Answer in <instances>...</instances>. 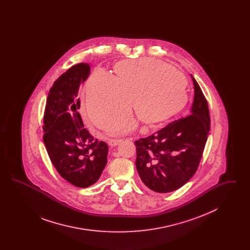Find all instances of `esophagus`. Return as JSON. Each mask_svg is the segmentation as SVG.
<instances>
[{
  "mask_svg": "<svg viewBox=\"0 0 250 250\" xmlns=\"http://www.w3.org/2000/svg\"><path fill=\"white\" fill-rule=\"evenodd\" d=\"M121 142H122L121 140H109V141L107 142V143H108V145H109L110 147H115V146H117Z\"/></svg>",
  "mask_w": 250,
  "mask_h": 250,
  "instance_id": "obj_1",
  "label": "esophagus"
}]
</instances>
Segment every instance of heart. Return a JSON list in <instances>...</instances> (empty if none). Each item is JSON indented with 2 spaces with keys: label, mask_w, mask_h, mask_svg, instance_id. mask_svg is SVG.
<instances>
[{
  "label": "heart",
  "mask_w": 250,
  "mask_h": 250,
  "mask_svg": "<svg viewBox=\"0 0 250 250\" xmlns=\"http://www.w3.org/2000/svg\"><path fill=\"white\" fill-rule=\"evenodd\" d=\"M115 76L96 70L85 86L86 107L99 127L125 116L130 104L137 116L147 125H158L173 118L188 103L187 79L165 62L152 58L120 61ZM136 122L120 119L108 125L109 135L133 130Z\"/></svg>",
  "instance_id": "heart-1"
}]
</instances>
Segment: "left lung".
Here are the masks:
<instances>
[{
  "label": "left lung",
  "instance_id": "obj_1",
  "mask_svg": "<svg viewBox=\"0 0 250 250\" xmlns=\"http://www.w3.org/2000/svg\"><path fill=\"white\" fill-rule=\"evenodd\" d=\"M194 98L188 116L168 124L153 135L135 142L136 167L151 190L168 193L187 184L195 174L210 131L208 104L191 75Z\"/></svg>",
  "mask_w": 250,
  "mask_h": 250
}]
</instances>
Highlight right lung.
Wrapping results in <instances>:
<instances>
[{
  "instance_id": "right-lung-1",
  "label": "right lung",
  "mask_w": 250,
  "mask_h": 250,
  "mask_svg": "<svg viewBox=\"0 0 250 250\" xmlns=\"http://www.w3.org/2000/svg\"><path fill=\"white\" fill-rule=\"evenodd\" d=\"M90 73V64L81 62L62 74L49 90L44 115L48 156L60 175L78 188L96 183L107 162V143L94 139L79 112V90Z\"/></svg>"
}]
</instances>
